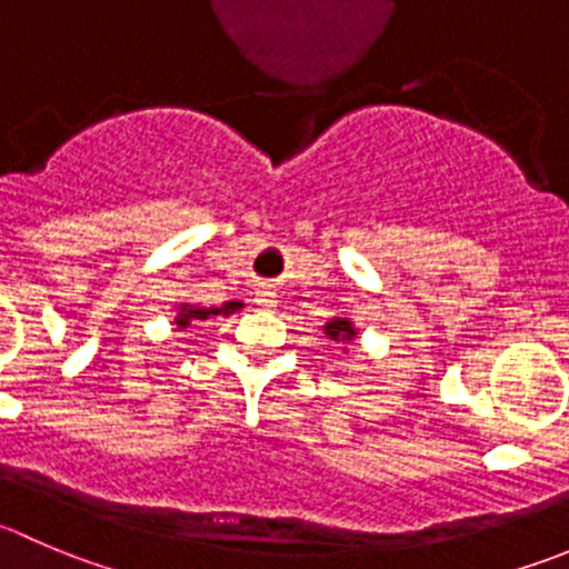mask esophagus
Returning a JSON list of instances; mask_svg holds the SVG:
<instances>
[{"instance_id": "1", "label": "esophagus", "mask_w": 569, "mask_h": 569, "mask_svg": "<svg viewBox=\"0 0 569 569\" xmlns=\"http://www.w3.org/2000/svg\"><path fill=\"white\" fill-rule=\"evenodd\" d=\"M256 302L261 308H274V306H278V295H274V291H269V289H258L256 291Z\"/></svg>"}]
</instances>
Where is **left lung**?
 Wrapping results in <instances>:
<instances>
[{
  "mask_svg": "<svg viewBox=\"0 0 569 569\" xmlns=\"http://www.w3.org/2000/svg\"><path fill=\"white\" fill-rule=\"evenodd\" d=\"M325 336L333 341H352L356 339V328H352V322L347 317H336L325 325Z\"/></svg>",
  "mask_w": 569,
  "mask_h": 569,
  "instance_id": "8db88e82",
  "label": "left lung"
}]
</instances>
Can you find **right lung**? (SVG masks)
Returning a JSON list of instances; mask_svg holds the SVG:
<instances>
[{
    "label": "right lung",
    "mask_w": 569,
    "mask_h": 569,
    "mask_svg": "<svg viewBox=\"0 0 569 569\" xmlns=\"http://www.w3.org/2000/svg\"><path fill=\"white\" fill-rule=\"evenodd\" d=\"M241 308V302H224L222 308H197V306H180V311H178V317H174V325H178V328H189L191 325V319H208V317H217V313H224V317H228V313H233V311H239Z\"/></svg>",
    "instance_id": "obj_1"
}]
</instances>
